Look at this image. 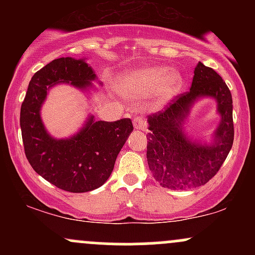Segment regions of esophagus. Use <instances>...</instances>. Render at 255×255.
<instances>
[{
	"label": "esophagus",
	"instance_id": "esophagus-1",
	"mask_svg": "<svg viewBox=\"0 0 255 255\" xmlns=\"http://www.w3.org/2000/svg\"><path fill=\"white\" fill-rule=\"evenodd\" d=\"M133 125L135 129L144 130L146 128V125H147V122H146V118L145 116H137V118L134 119Z\"/></svg>",
	"mask_w": 255,
	"mask_h": 255
}]
</instances>
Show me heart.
Returning a JSON list of instances; mask_svg holds the SVG:
<instances>
[{
	"mask_svg": "<svg viewBox=\"0 0 255 255\" xmlns=\"http://www.w3.org/2000/svg\"><path fill=\"white\" fill-rule=\"evenodd\" d=\"M180 74L171 72L168 67H147L127 73L121 80V90L126 97L139 98L160 90L162 97H170L180 90Z\"/></svg>",
	"mask_w": 255,
	"mask_h": 255,
	"instance_id": "heart-1",
	"label": "heart"
}]
</instances>
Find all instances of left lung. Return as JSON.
<instances>
[{
  "label": "left lung",
  "instance_id": "left-lung-1",
  "mask_svg": "<svg viewBox=\"0 0 255 255\" xmlns=\"http://www.w3.org/2000/svg\"><path fill=\"white\" fill-rule=\"evenodd\" d=\"M200 97L216 99L222 120L211 145L193 143L183 131V121ZM147 164L164 188L191 189L204 186L217 174L234 142L233 98L217 72L199 62L191 90L171 99L164 110L148 116Z\"/></svg>",
  "mask_w": 255,
  "mask_h": 255
}]
</instances>
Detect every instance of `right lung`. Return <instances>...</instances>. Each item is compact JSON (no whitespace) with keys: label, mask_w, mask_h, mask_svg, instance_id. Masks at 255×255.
Listing matches in <instances>:
<instances>
[{"label":"right lung","mask_w":255,"mask_h":255,"mask_svg":"<svg viewBox=\"0 0 255 255\" xmlns=\"http://www.w3.org/2000/svg\"><path fill=\"white\" fill-rule=\"evenodd\" d=\"M96 74L84 60L61 57L33 75L20 110L25 154L33 170L57 188L72 193L90 192L109 178L133 124L130 119L95 121L93 116L69 139H54L46 133L40 107L48 90L58 83L79 89L91 86Z\"/></svg>","instance_id":"add662e5"}]
</instances>
